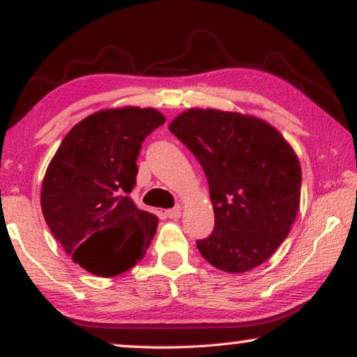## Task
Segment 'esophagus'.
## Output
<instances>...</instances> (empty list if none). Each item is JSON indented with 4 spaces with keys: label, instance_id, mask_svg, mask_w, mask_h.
Instances as JSON below:
<instances>
[{
    "label": "esophagus",
    "instance_id": "obj_1",
    "mask_svg": "<svg viewBox=\"0 0 357 357\" xmlns=\"http://www.w3.org/2000/svg\"><path fill=\"white\" fill-rule=\"evenodd\" d=\"M181 214H183V211H181L179 206L178 208H173V209H168V211H167V216L169 219H179Z\"/></svg>",
    "mask_w": 357,
    "mask_h": 357
}]
</instances>
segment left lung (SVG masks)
<instances>
[{"instance_id": "left-lung-1", "label": "left lung", "mask_w": 357, "mask_h": 357, "mask_svg": "<svg viewBox=\"0 0 357 357\" xmlns=\"http://www.w3.org/2000/svg\"><path fill=\"white\" fill-rule=\"evenodd\" d=\"M205 169L214 230L197 248L213 267L245 273L278 250L301 208L296 151L264 119L190 107L169 122Z\"/></svg>"}]
</instances>
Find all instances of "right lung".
Segmentation results:
<instances>
[{
    "label": "right lung",
    "instance_id": "right-lung-1",
    "mask_svg": "<svg viewBox=\"0 0 357 357\" xmlns=\"http://www.w3.org/2000/svg\"><path fill=\"white\" fill-rule=\"evenodd\" d=\"M167 119L154 107L101 109L77 122L44 174L41 209L73 262L109 278L144 257L158 218L128 194L144 138Z\"/></svg>",
    "mask_w": 357,
    "mask_h": 357
}]
</instances>
